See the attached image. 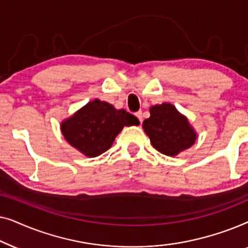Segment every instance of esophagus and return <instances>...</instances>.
Wrapping results in <instances>:
<instances>
[{"label":"esophagus","mask_w":248,"mask_h":248,"mask_svg":"<svg viewBox=\"0 0 248 248\" xmlns=\"http://www.w3.org/2000/svg\"><path fill=\"white\" fill-rule=\"evenodd\" d=\"M135 116H137L138 118H139V121H140V123H142V111L140 110V111H137V113H135Z\"/></svg>","instance_id":"34e87169"}]
</instances>
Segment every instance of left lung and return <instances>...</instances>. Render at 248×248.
Segmentation results:
<instances>
[{
  "instance_id": "8db88e82",
  "label": "left lung",
  "mask_w": 248,
  "mask_h": 248,
  "mask_svg": "<svg viewBox=\"0 0 248 248\" xmlns=\"http://www.w3.org/2000/svg\"><path fill=\"white\" fill-rule=\"evenodd\" d=\"M155 150L166 155H176L194 144L196 133L170 104L150 108V117L142 124Z\"/></svg>"
}]
</instances>
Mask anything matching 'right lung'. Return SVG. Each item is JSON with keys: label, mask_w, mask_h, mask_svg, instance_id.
Returning a JSON list of instances; mask_svg holds the SVG:
<instances>
[{"label": "right lung", "mask_w": 248, "mask_h": 248, "mask_svg": "<svg viewBox=\"0 0 248 248\" xmlns=\"http://www.w3.org/2000/svg\"><path fill=\"white\" fill-rule=\"evenodd\" d=\"M134 115L94 99L64 121L61 128L65 140L88 157H97L111 147L124 126L139 125Z\"/></svg>", "instance_id": "right-lung-1"}]
</instances>
